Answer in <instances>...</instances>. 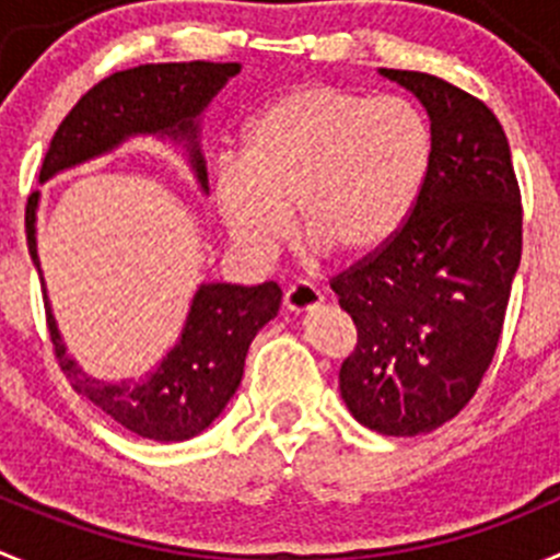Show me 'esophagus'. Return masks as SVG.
Here are the masks:
<instances>
[{"label": "esophagus", "mask_w": 560, "mask_h": 560, "mask_svg": "<svg viewBox=\"0 0 560 560\" xmlns=\"http://www.w3.org/2000/svg\"><path fill=\"white\" fill-rule=\"evenodd\" d=\"M319 303H323V292H319L314 284H308V281H298V284L287 287L284 306L290 308V312L295 314L312 312V308H317Z\"/></svg>", "instance_id": "1"}]
</instances>
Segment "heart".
<instances>
[{
    "label": "heart",
    "mask_w": 560,
    "mask_h": 560,
    "mask_svg": "<svg viewBox=\"0 0 560 560\" xmlns=\"http://www.w3.org/2000/svg\"><path fill=\"white\" fill-rule=\"evenodd\" d=\"M430 161V125L405 97L295 86L246 125L241 164L215 175V205L254 257L281 246L295 208L303 235L366 259L407 224Z\"/></svg>",
    "instance_id": "heart-1"
}]
</instances>
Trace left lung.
I'll return each mask as SVG.
<instances>
[{"instance_id": "obj_1", "label": "left lung", "mask_w": 560, "mask_h": 560, "mask_svg": "<svg viewBox=\"0 0 560 560\" xmlns=\"http://www.w3.org/2000/svg\"><path fill=\"white\" fill-rule=\"evenodd\" d=\"M380 75L427 108L432 161L399 235L330 281L358 328L339 390L358 424L416 438L452 421L492 363L523 205L506 133L479 97L416 70Z\"/></svg>"}]
</instances>
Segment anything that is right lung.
<instances>
[{
	"label": "right lung",
	"instance_id": "1",
	"mask_svg": "<svg viewBox=\"0 0 560 560\" xmlns=\"http://www.w3.org/2000/svg\"><path fill=\"white\" fill-rule=\"evenodd\" d=\"M241 73L237 62H161L119 70L97 81L54 133L43 159L40 183L59 172L73 170L92 159L114 153L136 136H155L180 144L188 155L194 177L208 194L199 130L202 114L232 75ZM37 205L40 191L26 202V243L43 281L37 257ZM43 301L48 314V334L59 366L68 374L75 394L90 399L125 430L159 443H180L202 435L224 412L243 380L246 352L254 336L279 314L281 287L265 281L257 287L199 284L188 306L180 339L170 347L159 366L144 377L97 380L86 374L62 345L57 319L51 314L46 284Z\"/></svg>",
	"mask_w": 560,
	"mask_h": 560
}]
</instances>
